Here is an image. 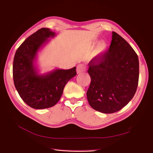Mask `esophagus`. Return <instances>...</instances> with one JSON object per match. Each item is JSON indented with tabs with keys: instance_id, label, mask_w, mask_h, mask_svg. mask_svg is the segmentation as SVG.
<instances>
[{
	"instance_id": "1",
	"label": "esophagus",
	"mask_w": 153,
	"mask_h": 153,
	"mask_svg": "<svg viewBox=\"0 0 153 153\" xmlns=\"http://www.w3.org/2000/svg\"><path fill=\"white\" fill-rule=\"evenodd\" d=\"M86 71V67L85 65H79L77 67V74H81L83 72H85Z\"/></svg>"
}]
</instances>
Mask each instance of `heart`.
<instances>
[{
  "label": "heart",
  "instance_id": "heart-1",
  "mask_svg": "<svg viewBox=\"0 0 153 153\" xmlns=\"http://www.w3.org/2000/svg\"><path fill=\"white\" fill-rule=\"evenodd\" d=\"M107 48V44L105 41H100L98 42L94 50V55L100 56L104 53Z\"/></svg>",
  "mask_w": 153,
  "mask_h": 153
}]
</instances>
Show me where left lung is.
I'll return each mask as SVG.
<instances>
[{
  "mask_svg": "<svg viewBox=\"0 0 153 153\" xmlns=\"http://www.w3.org/2000/svg\"><path fill=\"white\" fill-rule=\"evenodd\" d=\"M88 65L91 83L86 95L93 109L111 114L129 103L139 82V62L137 53L124 39L112 32L109 51L93 59Z\"/></svg>",
  "mask_w": 153,
  "mask_h": 153,
  "instance_id": "left-lung-1",
  "label": "left lung"
}]
</instances>
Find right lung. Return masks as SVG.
Instances as JSON below:
<instances>
[{"mask_svg": "<svg viewBox=\"0 0 153 153\" xmlns=\"http://www.w3.org/2000/svg\"><path fill=\"white\" fill-rule=\"evenodd\" d=\"M56 36L51 29L42 28L29 36L19 46L14 57V84L19 96L33 109L50 108L60 99L67 82L76 76V67L56 69L39 74L36 65L39 51Z\"/></svg>", "mask_w": 153, "mask_h": 153, "instance_id": "add662e5", "label": "right lung"}]
</instances>
